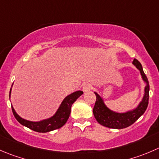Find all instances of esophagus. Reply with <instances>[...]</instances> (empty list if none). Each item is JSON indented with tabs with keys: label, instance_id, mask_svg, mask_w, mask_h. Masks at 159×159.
Segmentation results:
<instances>
[{
	"label": "esophagus",
	"instance_id": "esophagus-1",
	"mask_svg": "<svg viewBox=\"0 0 159 159\" xmlns=\"http://www.w3.org/2000/svg\"><path fill=\"white\" fill-rule=\"evenodd\" d=\"M92 85L91 84H89V83H86V84H84L82 87V90L84 92H88L90 90H92Z\"/></svg>",
	"mask_w": 159,
	"mask_h": 159
}]
</instances>
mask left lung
I'll return each instance as SVG.
<instances>
[{"label":"left lung","mask_w":159,"mask_h":159,"mask_svg":"<svg viewBox=\"0 0 159 159\" xmlns=\"http://www.w3.org/2000/svg\"><path fill=\"white\" fill-rule=\"evenodd\" d=\"M133 64L136 66L137 68L140 70L142 76L143 80L146 82L145 89H144V95L143 100L137 109L133 111L125 112V113H117L112 112L105 106L102 98L95 92L96 96L95 106L93 108V114L95 116L97 122L104 127L112 129H123L132 125L138 119L144 114L148 105L149 99V83L147 76L143 70L142 65L137 59H134Z\"/></svg>","instance_id":"8db88e82"}]
</instances>
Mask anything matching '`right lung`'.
<instances>
[{
	"mask_svg": "<svg viewBox=\"0 0 159 159\" xmlns=\"http://www.w3.org/2000/svg\"><path fill=\"white\" fill-rule=\"evenodd\" d=\"M82 94V91H77V92L69 95L68 96L64 98L60 108L58 109L57 112H56V114L53 117L45 120L40 121V122H32V121H28L21 118L16 113L14 108L11 106L12 112H13L15 119L21 125L25 126L26 127L34 130V131L39 132V133H47V132L52 131V130H56V129L61 128V127H63L66 124L69 116H70L72 104ZM9 97H10V95H9Z\"/></svg>",
	"mask_w": 159,
	"mask_h": 159,
	"instance_id": "obj_1",
	"label": "right lung"
}]
</instances>
